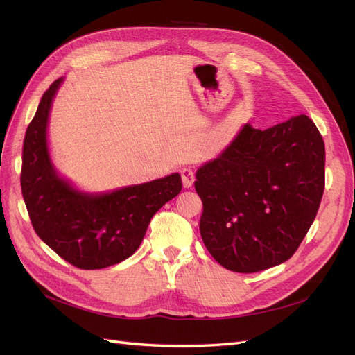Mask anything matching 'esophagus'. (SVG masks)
<instances>
[{
    "label": "esophagus",
    "instance_id": "1",
    "mask_svg": "<svg viewBox=\"0 0 355 355\" xmlns=\"http://www.w3.org/2000/svg\"><path fill=\"white\" fill-rule=\"evenodd\" d=\"M180 176H182V182H184V187L185 188H191L192 184H194L196 180V173L194 170L189 168V167H185L180 170Z\"/></svg>",
    "mask_w": 355,
    "mask_h": 355
}]
</instances>
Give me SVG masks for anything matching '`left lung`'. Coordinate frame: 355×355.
Listing matches in <instances>:
<instances>
[{
  "label": "left lung",
  "mask_w": 355,
  "mask_h": 355,
  "mask_svg": "<svg viewBox=\"0 0 355 355\" xmlns=\"http://www.w3.org/2000/svg\"><path fill=\"white\" fill-rule=\"evenodd\" d=\"M324 141L306 115L259 130L245 124L197 171L200 234L230 271L280 265L305 239L324 192Z\"/></svg>",
  "instance_id": "obj_1"
}]
</instances>
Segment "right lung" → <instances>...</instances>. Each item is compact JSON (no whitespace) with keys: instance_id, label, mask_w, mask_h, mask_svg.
<instances>
[{"instance_id":"1","label":"right lung","mask_w":355,"mask_h":355,"mask_svg":"<svg viewBox=\"0 0 355 355\" xmlns=\"http://www.w3.org/2000/svg\"><path fill=\"white\" fill-rule=\"evenodd\" d=\"M62 83L42 94L29 123L22 151L20 187L38 237L80 270H101L130 257L154 214L182 189L179 173L103 196L75 191L53 168L47 151V120Z\"/></svg>"}]
</instances>
